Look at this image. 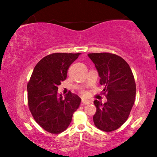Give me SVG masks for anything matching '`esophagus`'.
Returning <instances> with one entry per match:
<instances>
[{
  "label": "esophagus",
  "mask_w": 157,
  "mask_h": 157,
  "mask_svg": "<svg viewBox=\"0 0 157 157\" xmlns=\"http://www.w3.org/2000/svg\"><path fill=\"white\" fill-rule=\"evenodd\" d=\"M81 103H82L83 105H87L91 104V101L88 100V99H85V98H83L82 101H81Z\"/></svg>",
  "instance_id": "esophagus-1"
}]
</instances>
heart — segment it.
I'll use <instances>...</instances> for the list:
<instances>
[{
	"label": "heart",
	"instance_id": "obj_1",
	"mask_svg": "<svg viewBox=\"0 0 157 157\" xmlns=\"http://www.w3.org/2000/svg\"><path fill=\"white\" fill-rule=\"evenodd\" d=\"M83 94H85V93H83Z\"/></svg>",
	"mask_w": 157,
	"mask_h": 157
}]
</instances>
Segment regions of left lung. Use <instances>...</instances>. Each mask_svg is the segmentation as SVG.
<instances>
[{"label":"left lung","instance_id":"left-lung-1","mask_svg":"<svg viewBox=\"0 0 157 157\" xmlns=\"http://www.w3.org/2000/svg\"><path fill=\"white\" fill-rule=\"evenodd\" d=\"M104 86L107 101H94L96 112L95 126L104 132H113L127 120L134 104L136 83L130 66L119 56L109 53H89Z\"/></svg>","mask_w":157,"mask_h":157}]
</instances>
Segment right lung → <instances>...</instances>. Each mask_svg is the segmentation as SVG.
Returning a JSON list of instances; mask_svg holds the SVG:
<instances>
[{
	"instance_id": "add662e5",
	"label": "right lung",
	"mask_w": 157,
	"mask_h": 157,
	"mask_svg": "<svg viewBox=\"0 0 157 157\" xmlns=\"http://www.w3.org/2000/svg\"><path fill=\"white\" fill-rule=\"evenodd\" d=\"M81 53H55L40 60L27 85L28 104L35 121L46 132L60 134L71 124L81 99L71 92L63 97L58 93L67 71Z\"/></svg>"
}]
</instances>
